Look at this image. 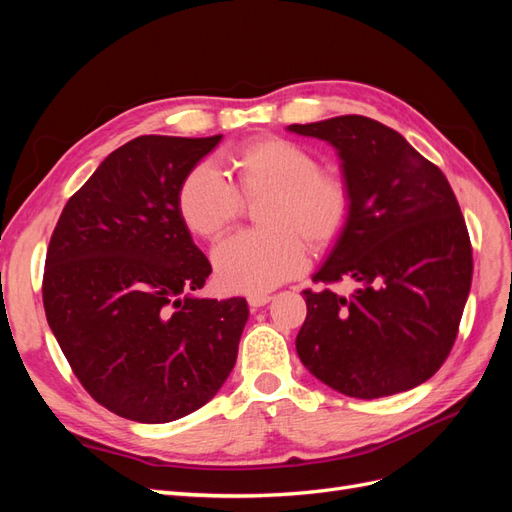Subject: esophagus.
I'll return each mask as SVG.
<instances>
[{"mask_svg": "<svg viewBox=\"0 0 512 512\" xmlns=\"http://www.w3.org/2000/svg\"><path fill=\"white\" fill-rule=\"evenodd\" d=\"M269 301H271L269 294H250V297H247V303H250V307H262V305H267Z\"/></svg>", "mask_w": 512, "mask_h": 512, "instance_id": "obj_1", "label": "esophagus"}]
</instances>
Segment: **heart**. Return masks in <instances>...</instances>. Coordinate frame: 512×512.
<instances>
[{"mask_svg": "<svg viewBox=\"0 0 512 512\" xmlns=\"http://www.w3.org/2000/svg\"><path fill=\"white\" fill-rule=\"evenodd\" d=\"M235 185L211 164L183 177L177 209L192 235L215 241L237 224L245 203L258 209L262 230L241 232L213 252L215 280L226 292L265 294L307 267V243L324 252L346 232L354 196L350 183L312 149L282 136H262L232 151Z\"/></svg>", "mask_w": 512, "mask_h": 512, "instance_id": "b5f03b06", "label": "heart"}]
</instances>
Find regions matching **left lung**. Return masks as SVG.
<instances>
[{
  "instance_id": "obj_1",
  "label": "left lung",
  "mask_w": 512,
  "mask_h": 512,
  "mask_svg": "<svg viewBox=\"0 0 512 512\" xmlns=\"http://www.w3.org/2000/svg\"><path fill=\"white\" fill-rule=\"evenodd\" d=\"M331 143L354 196L352 218L314 282L354 280L348 297L303 290L301 363L331 389L376 399L429 380L455 344L472 284V245L442 170L363 115L292 123Z\"/></svg>"
}]
</instances>
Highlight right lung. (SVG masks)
<instances>
[{
	"mask_svg": "<svg viewBox=\"0 0 512 512\" xmlns=\"http://www.w3.org/2000/svg\"><path fill=\"white\" fill-rule=\"evenodd\" d=\"M222 141L138 136L70 196L46 250L42 301L61 352L100 406L170 423L220 391L250 316L198 299L211 273L179 209L183 177Z\"/></svg>",
	"mask_w": 512,
	"mask_h": 512,
	"instance_id": "add662e5",
	"label": "right lung"
}]
</instances>
